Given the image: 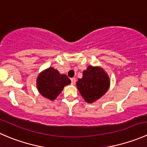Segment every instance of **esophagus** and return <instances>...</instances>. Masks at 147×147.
Returning a JSON list of instances; mask_svg holds the SVG:
<instances>
[{
    "label": "esophagus",
    "mask_w": 147,
    "mask_h": 147,
    "mask_svg": "<svg viewBox=\"0 0 147 147\" xmlns=\"http://www.w3.org/2000/svg\"><path fill=\"white\" fill-rule=\"evenodd\" d=\"M75 82H76V79L75 78H71V83L72 84H75Z\"/></svg>",
    "instance_id": "esophagus-1"
}]
</instances>
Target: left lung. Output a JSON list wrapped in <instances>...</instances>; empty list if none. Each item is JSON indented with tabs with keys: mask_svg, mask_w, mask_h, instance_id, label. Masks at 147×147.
Wrapping results in <instances>:
<instances>
[{
	"mask_svg": "<svg viewBox=\"0 0 147 147\" xmlns=\"http://www.w3.org/2000/svg\"><path fill=\"white\" fill-rule=\"evenodd\" d=\"M110 80L107 74L100 67L89 66L78 79L77 87L81 95L88 103H92L102 97L109 89Z\"/></svg>",
	"mask_w": 147,
	"mask_h": 147,
	"instance_id": "obj_1",
	"label": "left lung"
}]
</instances>
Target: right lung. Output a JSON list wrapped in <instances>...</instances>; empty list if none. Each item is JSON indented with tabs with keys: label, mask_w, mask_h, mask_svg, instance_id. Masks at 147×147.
I'll use <instances>...</instances> for the list:
<instances>
[{
	"label": "right lung",
	"mask_w": 147,
	"mask_h": 147,
	"mask_svg": "<svg viewBox=\"0 0 147 147\" xmlns=\"http://www.w3.org/2000/svg\"><path fill=\"white\" fill-rule=\"evenodd\" d=\"M70 83V80L66 75H61L53 67L42 71L37 78V87L39 92L50 100H55L65 86Z\"/></svg>",
	"instance_id": "right-lung-1"
}]
</instances>
